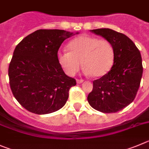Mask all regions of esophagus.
<instances>
[{"mask_svg": "<svg viewBox=\"0 0 149 149\" xmlns=\"http://www.w3.org/2000/svg\"><path fill=\"white\" fill-rule=\"evenodd\" d=\"M83 82H84V80H82V79H77V84H82Z\"/></svg>", "mask_w": 149, "mask_h": 149, "instance_id": "esophagus-1", "label": "esophagus"}]
</instances>
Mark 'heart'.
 Instances as JSON below:
<instances>
[{
	"instance_id": "heart-1",
	"label": "heart",
	"mask_w": 149,
	"mask_h": 149,
	"mask_svg": "<svg viewBox=\"0 0 149 149\" xmlns=\"http://www.w3.org/2000/svg\"><path fill=\"white\" fill-rule=\"evenodd\" d=\"M68 47L69 52H61L58 58L64 72L69 76L74 75L84 64L86 74L102 77L114 65L115 52L107 40L82 35L72 40Z\"/></svg>"
}]
</instances>
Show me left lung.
I'll return each mask as SVG.
<instances>
[{
	"mask_svg": "<svg viewBox=\"0 0 149 149\" xmlns=\"http://www.w3.org/2000/svg\"><path fill=\"white\" fill-rule=\"evenodd\" d=\"M91 32L113 45L115 59L110 72L93 81L88 102L101 112H117L129 106L137 95L143 71L141 54L134 42L124 34L106 28Z\"/></svg>",
	"mask_w": 149,
	"mask_h": 149,
	"instance_id": "left-lung-1",
	"label": "left lung"
}]
</instances>
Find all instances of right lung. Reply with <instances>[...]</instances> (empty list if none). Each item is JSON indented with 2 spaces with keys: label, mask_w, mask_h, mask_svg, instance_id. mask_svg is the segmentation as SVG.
<instances>
[{
  "label": "right lung",
  "mask_w": 149,
  "mask_h": 149,
  "mask_svg": "<svg viewBox=\"0 0 149 149\" xmlns=\"http://www.w3.org/2000/svg\"><path fill=\"white\" fill-rule=\"evenodd\" d=\"M74 35L61 29H39L15 47L8 71L9 85L27 111L49 114L65 104L76 80L64 73L58 52L63 42Z\"/></svg>",
  "instance_id": "right-lung-1"
}]
</instances>
